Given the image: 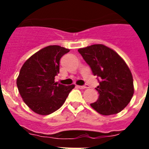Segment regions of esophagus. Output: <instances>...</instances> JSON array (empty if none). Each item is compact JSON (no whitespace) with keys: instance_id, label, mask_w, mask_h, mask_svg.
<instances>
[{"instance_id":"34e87169","label":"esophagus","mask_w":149,"mask_h":149,"mask_svg":"<svg viewBox=\"0 0 149 149\" xmlns=\"http://www.w3.org/2000/svg\"><path fill=\"white\" fill-rule=\"evenodd\" d=\"M78 86L80 89H87V88H89V86H88V85H85V86Z\"/></svg>"}]
</instances>
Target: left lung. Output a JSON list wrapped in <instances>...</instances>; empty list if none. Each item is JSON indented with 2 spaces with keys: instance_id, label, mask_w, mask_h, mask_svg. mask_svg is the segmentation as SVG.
Returning <instances> with one entry per match:
<instances>
[{
  "instance_id": "8db88e82",
  "label": "left lung",
  "mask_w": 149,
  "mask_h": 149,
  "mask_svg": "<svg viewBox=\"0 0 149 149\" xmlns=\"http://www.w3.org/2000/svg\"><path fill=\"white\" fill-rule=\"evenodd\" d=\"M78 52L90 66L94 75L101 77L98 100L90 106L104 116L116 114L131 101L134 93L131 70L125 60L104 45L79 48Z\"/></svg>"
}]
</instances>
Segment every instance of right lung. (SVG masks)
<instances>
[{
	"mask_svg": "<svg viewBox=\"0 0 149 149\" xmlns=\"http://www.w3.org/2000/svg\"><path fill=\"white\" fill-rule=\"evenodd\" d=\"M70 50L49 45L27 59L17 77V86L24 102L36 113L49 115L64 104L74 85L54 81L60 72V60Z\"/></svg>",
	"mask_w": 149,
	"mask_h": 149,
	"instance_id": "right-lung-1",
	"label": "right lung"
}]
</instances>
